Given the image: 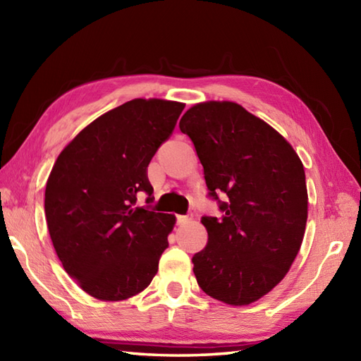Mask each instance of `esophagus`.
<instances>
[{"label": "esophagus", "instance_id": "1", "mask_svg": "<svg viewBox=\"0 0 361 361\" xmlns=\"http://www.w3.org/2000/svg\"><path fill=\"white\" fill-rule=\"evenodd\" d=\"M189 221L188 216H176V225H185Z\"/></svg>", "mask_w": 361, "mask_h": 361}]
</instances>
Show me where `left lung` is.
I'll use <instances>...</instances> for the list:
<instances>
[{"instance_id":"1","label":"left lung","mask_w":361,"mask_h":361,"mask_svg":"<svg viewBox=\"0 0 361 361\" xmlns=\"http://www.w3.org/2000/svg\"><path fill=\"white\" fill-rule=\"evenodd\" d=\"M180 130L194 142L208 197L221 211L220 219L202 217L208 243L192 257L198 286L221 302H255L283 279L301 248L304 166L273 127L239 104H197Z\"/></svg>"}]
</instances>
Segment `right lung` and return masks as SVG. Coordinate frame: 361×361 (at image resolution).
I'll list each match as a JSON object with an SVG mask.
<instances>
[{
	"instance_id": "right-lung-1",
	"label": "right lung",
	"mask_w": 361,
	"mask_h": 361,
	"mask_svg": "<svg viewBox=\"0 0 361 361\" xmlns=\"http://www.w3.org/2000/svg\"><path fill=\"white\" fill-rule=\"evenodd\" d=\"M185 105L133 99L91 122L60 153L44 190V216L65 271L102 301L140 293L158 271L175 225L150 211V159ZM148 195L137 209V197Z\"/></svg>"
}]
</instances>
